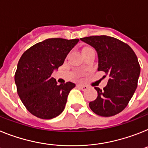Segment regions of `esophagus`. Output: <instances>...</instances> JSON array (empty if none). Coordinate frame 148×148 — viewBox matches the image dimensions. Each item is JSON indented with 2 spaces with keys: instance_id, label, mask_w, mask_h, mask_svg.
<instances>
[{
  "instance_id": "esophagus-1",
  "label": "esophagus",
  "mask_w": 148,
  "mask_h": 148,
  "mask_svg": "<svg viewBox=\"0 0 148 148\" xmlns=\"http://www.w3.org/2000/svg\"><path fill=\"white\" fill-rule=\"evenodd\" d=\"M79 87L81 88V89L82 90H86L88 88V86H86V85H84V84H79Z\"/></svg>"
}]
</instances>
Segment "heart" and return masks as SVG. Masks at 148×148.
Masks as SVG:
<instances>
[{
  "label": "heart",
  "mask_w": 148,
  "mask_h": 148,
  "mask_svg": "<svg viewBox=\"0 0 148 148\" xmlns=\"http://www.w3.org/2000/svg\"><path fill=\"white\" fill-rule=\"evenodd\" d=\"M90 49V48H84V49H83L82 51H84V50H85V49Z\"/></svg>",
  "instance_id": "obj_1"
}]
</instances>
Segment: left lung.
Wrapping results in <instances>:
<instances>
[{
	"label": "left lung",
	"mask_w": 148,
	"mask_h": 148,
	"mask_svg": "<svg viewBox=\"0 0 148 148\" xmlns=\"http://www.w3.org/2000/svg\"><path fill=\"white\" fill-rule=\"evenodd\" d=\"M95 49L98 56V71L108 77L103 90L97 88L98 96L90 102L95 114L103 117L115 115L127 107L137 88L140 66L136 54L127 44L108 36H93L80 39Z\"/></svg>",
	"instance_id": "1"
}]
</instances>
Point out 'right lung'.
<instances>
[{"mask_svg": "<svg viewBox=\"0 0 148 148\" xmlns=\"http://www.w3.org/2000/svg\"><path fill=\"white\" fill-rule=\"evenodd\" d=\"M79 39H47L21 55L15 74L18 94L33 115L51 119L63 112L69 92L75 84H58L51 74L63 65Z\"/></svg>", "mask_w": 148, "mask_h": 148, "instance_id": "add662e5", "label": "right lung"}]
</instances>
